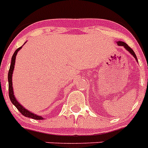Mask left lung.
<instances>
[{
  "mask_svg": "<svg viewBox=\"0 0 148 148\" xmlns=\"http://www.w3.org/2000/svg\"><path fill=\"white\" fill-rule=\"evenodd\" d=\"M116 42H117V44H118V45H119V46H124V48H125V49L127 50V51H128L129 52H130V53H131L132 55L134 56V58H135L136 61H137V56H136L135 53H134V52L133 51V50L132 49V48H130V47L129 46L127 43H125L124 42H122V41H117Z\"/></svg>",
  "mask_w": 148,
  "mask_h": 148,
  "instance_id": "obj_1",
  "label": "left lung"
}]
</instances>
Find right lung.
<instances>
[{"mask_svg":"<svg viewBox=\"0 0 148 148\" xmlns=\"http://www.w3.org/2000/svg\"><path fill=\"white\" fill-rule=\"evenodd\" d=\"M26 43V42H25ZM24 43V44H25ZM22 48V46L20 47V48H17L16 50V51L14 52V55L12 56V58H11V66H10L9 71H8V94H9V98L11 100V103L16 106L17 109L18 110L19 112H21V114L23 116L26 117H28V118H32L33 119L36 120H42L43 118L41 116H38L35 114H33V113L30 112L29 110H27L24 107H23V106H21L17 100L16 99L15 96L14 95V90H13V86H12V75L13 72H14V65H15V61H16V56L17 55V53L20 51V49Z\"/></svg>","mask_w":148,"mask_h":148,"instance_id":"add662e5","label":"right lung"}]
</instances>
